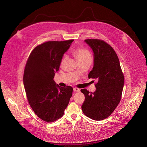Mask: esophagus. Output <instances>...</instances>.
<instances>
[{
  "mask_svg": "<svg viewBox=\"0 0 147 147\" xmlns=\"http://www.w3.org/2000/svg\"><path fill=\"white\" fill-rule=\"evenodd\" d=\"M73 90H74V92H80V90L79 88H74Z\"/></svg>",
  "mask_w": 147,
  "mask_h": 147,
  "instance_id": "1",
  "label": "esophagus"
}]
</instances>
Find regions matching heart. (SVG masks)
<instances>
[{
    "instance_id": "heart-1",
    "label": "heart",
    "mask_w": 147,
    "mask_h": 147,
    "mask_svg": "<svg viewBox=\"0 0 147 147\" xmlns=\"http://www.w3.org/2000/svg\"><path fill=\"white\" fill-rule=\"evenodd\" d=\"M73 55L77 58L78 61H81L84 60H91V55L90 52L85 48L79 47L74 49L72 52ZM66 60V57L64 56L62 58L61 61V64L63 65Z\"/></svg>"
}]
</instances>
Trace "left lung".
<instances>
[{
	"label": "left lung",
	"instance_id": "1",
	"mask_svg": "<svg viewBox=\"0 0 147 147\" xmlns=\"http://www.w3.org/2000/svg\"><path fill=\"white\" fill-rule=\"evenodd\" d=\"M94 52V67L88 78L97 79L92 93L81 90L85 95L81 107L83 113L95 120L109 117L119 103L124 84L123 73L114 49L103 40L86 39Z\"/></svg>",
	"mask_w": 147,
	"mask_h": 147
}]
</instances>
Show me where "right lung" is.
<instances>
[{
  "label": "right lung",
  "instance_id": "1",
  "mask_svg": "<svg viewBox=\"0 0 147 147\" xmlns=\"http://www.w3.org/2000/svg\"><path fill=\"white\" fill-rule=\"evenodd\" d=\"M73 40L48 41L36 47L25 67L23 82L30 105L38 117L48 123L62 117L72 96L71 87H61L53 78Z\"/></svg>",
  "mask_w": 147,
  "mask_h": 147
}]
</instances>
